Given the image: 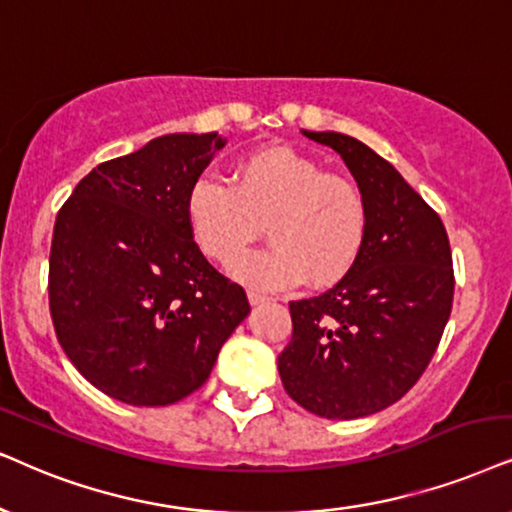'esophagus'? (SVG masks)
Here are the masks:
<instances>
[{
  "mask_svg": "<svg viewBox=\"0 0 512 512\" xmlns=\"http://www.w3.org/2000/svg\"><path fill=\"white\" fill-rule=\"evenodd\" d=\"M248 300H250V304H255V307H257V304H264V302H267L269 297H267V295H262V293H255V290H250V293H248Z\"/></svg>",
  "mask_w": 512,
  "mask_h": 512,
  "instance_id": "34e87169",
  "label": "esophagus"
}]
</instances>
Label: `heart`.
<instances>
[{"mask_svg":"<svg viewBox=\"0 0 512 512\" xmlns=\"http://www.w3.org/2000/svg\"><path fill=\"white\" fill-rule=\"evenodd\" d=\"M186 222L205 257L229 264L268 224L269 249L231 267V276L257 290H288L309 278L326 288L345 278L364 250L368 210L359 186L323 172L314 158L290 146H262L231 170L193 181Z\"/></svg>","mask_w":512,"mask_h":512,"instance_id":"1","label":"heart"}]
</instances>
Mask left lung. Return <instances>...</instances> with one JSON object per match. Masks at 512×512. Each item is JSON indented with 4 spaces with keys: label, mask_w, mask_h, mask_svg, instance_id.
I'll return each instance as SVG.
<instances>
[{
    "label": "left lung",
    "mask_w": 512,
    "mask_h": 512,
    "mask_svg": "<svg viewBox=\"0 0 512 512\" xmlns=\"http://www.w3.org/2000/svg\"><path fill=\"white\" fill-rule=\"evenodd\" d=\"M302 134L345 160L368 234L345 278L290 302L293 338L278 373L302 409L352 420L399 401L428 368L451 314L454 264L442 219L385 158L347 134Z\"/></svg>",
    "instance_id": "1"
}]
</instances>
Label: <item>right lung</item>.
Returning a JSON list of instances; mask_svg holds the SVG:
<instances>
[{
  "instance_id": "add662e5",
  "label": "right lung",
  "mask_w": 512,
  "mask_h": 512,
  "mask_svg": "<svg viewBox=\"0 0 512 512\" xmlns=\"http://www.w3.org/2000/svg\"><path fill=\"white\" fill-rule=\"evenodd\" d=\"M226 141L165 134L106 160L58 210L49 257L56 338L108 397L167 406L208 380L250 314L238 283L205 260L186 196Z\"/></svg>"
}]
</instances>
